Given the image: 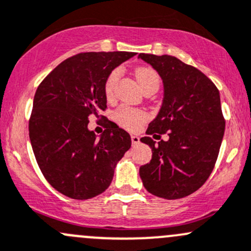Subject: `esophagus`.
<instances>
[{"label":"esophagus","instance_id":"obj_1","mask_svg":"<svg viewBox=\"0 0 251 251\" xmlns=\"http://www.w3.org/2000/svg\"><path fill=\"white\" fill-rule=\"evenodd\" d=\"M131 141H132L133 146H137V144L139 143V137H138V136H134V134H132V136H131Z\"/></svg>","mask_w":251,"mask_h":251}]
</instances>
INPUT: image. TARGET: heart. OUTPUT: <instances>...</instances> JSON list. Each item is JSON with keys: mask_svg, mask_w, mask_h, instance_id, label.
Listing matches in <instances>:
<instances>
[{"mask_svg": "<svg viewBox=\"0 0 251 251\" xmlns=\"http://www.w3.org/2000/svg\"><path fill=\"white\" fill-rule=\"evenodd\" d=\"M121 71L119 68H115L112 72L108 75L104 81V95L108 100H112L115 95V89H117V84L120 78ZM137 80H138L139 85L143 89L144 91L148 89L157 88L160 86V77L156 73V71L152 70L150 67H139L137 68L134 72ZM115 119L120 125L124 127L130 128V130H134L138 127L141 124L148 119V114L144 110L141 109H134V108L126 107L123 105L115 112Z\"/></svg>", "mask_w": 251, "mask_h": 251, "instance_id": "1", "label": "heart"}]
</instances>
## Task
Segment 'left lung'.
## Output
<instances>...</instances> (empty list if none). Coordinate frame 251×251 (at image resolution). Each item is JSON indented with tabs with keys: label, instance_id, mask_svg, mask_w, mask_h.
I'll return each mask as SVG.
<instances>
[{
	"label": "left lung",
	"instance_id": "1",
	"mask_svg": "<svg viewBox=\"0 0 251 251\" xmlns=\"http://www.w3.org/2000/svg\"><path fill=\"white\" fill-rule=\"evenodd\" d=\"M152 66L163 83V101L147 134L167 132L159 144L142 137L152 151L141 166L143 185L166 200L189 196L205 183L214 168L225 132L220 94L212 80L194 66L171 55L139 54Z\"/></svg>",
	"mask_w": 251,
	"mask_h": 251
}]
</instances>
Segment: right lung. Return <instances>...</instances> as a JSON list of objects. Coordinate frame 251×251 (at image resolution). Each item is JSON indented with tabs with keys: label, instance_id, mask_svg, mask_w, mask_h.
<instances>
[{
	"label": "right lung",
	"instance_id": "1",
	"mask_svg": "<svg viewBox=\"0 0 251 251\" xmlns=\"http://www.w3.org/2000/svg\"><path fill=\"white\" fill-rule=\"evenodd\" d=\"M136 52H80L62 61L39 84L28 123L31 146L44 178L75 200L102 194L115 166L131 148V137L107 118L99 137L89 118L107 108L104 81Z\"/></svg>",
	"mask_w": 251,
	"mask_h": 251
}]
</instances>
